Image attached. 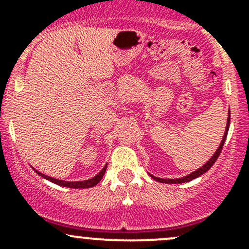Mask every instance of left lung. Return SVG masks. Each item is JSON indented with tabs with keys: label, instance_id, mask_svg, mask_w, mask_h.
Here are the masks:
<instances>
[{
	"label": "left lung",
	"instance_id": "left-lung-1",
	"mask_svg": "<svg viewBox=\"0 0 249 249\" xmlns=\"http://www.w3.org/2000/svg\"><path fill=\"white\" fill-rule=\"evenodd\" d=\"M229 113H230V110H229ZM229 126H230V114H228L227 127H225L224 136H223V140H222V142H220L219 147H218V149L215 150V153H214V154L212 155V158H211V159L208 160V161L206 162V164L203 165V166L200 167V169H197L196 171L192 172V173H190V175H188V176H184V177H182V178H175V179H165V178H159V177H155V176H153V175H150V177H152L153 179L158 180V182H160V183H167V184H178V183H185V182H190V180H193V179H195V178L200 177V176L203 175V173H205V172H207L208 170H210L211 167L213 166V164H214V162H215V160H217V159H218V157H219L220 152H222V149H223V145H224V142H225V140H227V136H228V131H229Z\"/></svg>",
	"mask_w": 249,
	"mask_h": 249
}]
</instances>
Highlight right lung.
<instances>
[{
    "instance_id": "right-lung-1",
    "label": "right lung",
    "mask_w": 249,
    "mask_h": 249,
    "mask_svg": "<svg viewBox=\"0 0 249 249\" xmlns=\"http://www.w3.org/2000/svg\"><path fill=\"white\" fill-rule=\"evenodd\" d=\"M106 169H107V165L104 167V169L101 170L99 173H97L95 177L90 178V179H87V180H79V182H67V180H62V179H56V178H53V177H49V176H46L44 173H41L38 171H36L38 173L41 177L46 178V179L50 180V182L55 183V184H59L61 185V187H67V188H74V189H85V188H91L94 187V185H96L97 183L100 182V180L102 179V177H104L105 172H106Z\"/></svg>"
}]
</instances>
